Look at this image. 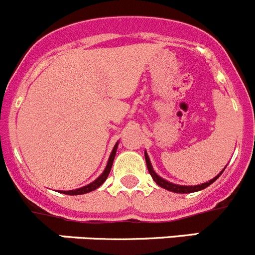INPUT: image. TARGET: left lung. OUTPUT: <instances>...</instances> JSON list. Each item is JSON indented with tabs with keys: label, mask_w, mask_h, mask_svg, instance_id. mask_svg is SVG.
Returning <instances> with one entry per match:
<instances>
[{
	"label": "left lung",
	"mask_w": 255,
	"mask_h": 255,
	"mask_svg": "<svg viewBox=\"0 0 255 255\" xmlns=\"http://www.w3.org/2000/svg\"><path fill=\"white\" fill-rule=\"evenodd\" d=\"M144 157H145V163H147L148 172H149V174L152 175L153 180H154V182L157 183L159 187L164 188V189H167V190H170V192H174V193H193V192H198V190L204 189V188H207L208 185H211L213 182H216V180L219 178V175H221L222 173L224 172V169H226V168H224V169L222 170L218 175H216V177H214L213 179L209 180V182L202 183V184H198V185H179V184H174V183L168 182V180L163 179L162 177H159V175H158L157 173L153 170L152 164H150L149 157H148V154L145 152H144Z\"/></svg>",
	"instance_id": "8db88e82"
}]
</instances>
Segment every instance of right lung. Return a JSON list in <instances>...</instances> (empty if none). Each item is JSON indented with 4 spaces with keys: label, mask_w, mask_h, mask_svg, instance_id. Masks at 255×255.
<instances>
[{
    "label": "right lung",
    "mask_w": 255,
    "mask_h": 255,
    "mask_svg": "<svg viewBox=\"0 0 255 255\" xmlns=\"http://www.w3.org/2000/svg\"><path fill=\"white\" fill-rule=\"evenodd\" d=\"M117 147H118V142L116 143V145H115V147H113V150H112V153H111L110 159H108L107 165H106L105 170H103V173L100 175V177L97 178V179L93 180V182L90 183V184L85 185V187L78 188V189H75V190H61V193L68 194V196H78V194H86V193H88V192H92V190L97 189L98 187H101V185H102L103 183H105V180L107 179L108 174H110L111 168H112V164H113V160H115L116 152H117Z\"/></svg>",
    "instance_id": "right-lung-1"
}]
</instances>
